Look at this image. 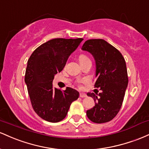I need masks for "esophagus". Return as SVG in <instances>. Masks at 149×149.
I'll use <instances>...</instances> for the list:
<instances>
[{
  "mask_svg": "<svg viewBox=\"0 0 149 149\" xmlns=\"http://www.w3.org/2000/svg\"><path fill=\"white\" fill-rule=\"evenodd\" d=\"M79 96L81 97V98H85V97H86L87 96H86V93H79Z\"/></svg>",
  "mask_w": 149,
  "mask_h": 149,
  "instance_id": "34e87169",
  "label": "esophagus"
}]
</instances>
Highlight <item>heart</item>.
<instances>
[{"label": "heart", "mask_w": 149, "mask_h": 149, "mask_svg": "<svg viewBox=\"0 0 149 149\" xmlns=\"http://www.w3.org/2000/svg\"><path fill=\"white\" fill-rule=\"evenodd\" d=\"M79 59L80 63H82V62L86 61V60H88V58L86 56H85V55L81 54L79 57ZM81 80H79V81H78V83H81Z\"/></svg>", "instance_id": "obj_1"}]
</instances>
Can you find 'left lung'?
<instances>
[{"instance_id": "obj_1", "label": "left lung", "mask_w": 149, "mask_h": 149, "mask_svg": "<svg viewBox=\"0 0 149 149\" xmlns=\"http://www.w3.org/2000/svg\"><path fill=\"white\" fill-rule=\"evenodd\" d=\"M81 50L90 53L94 58V86L101 90L98 96L94 93H87L94 100L95 106L86 111V115L95 123H107L116 116L123 104L128 84L126 63L121 53L103 39L87 40Z\"/></svg>"}]
</instances>
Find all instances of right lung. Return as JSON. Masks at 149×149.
<instances>
[{"mask_svg": "<svg viewBox=\"0 0 149 149\" xmlns=\"http://www.w3.org/2000/svg\"><path fill=\"white\" fill-rule=\"evenodd\" d=\"M83 40L51 39L38 46L28 60L24 81L34 111L43 120L51 123L63 120L71 103L79 98L77 90L67 87L62 91L53 87V81Z\"/></svg>", "mask_w": 149, "mask_h": 149, "instance_id": "right-lung-1", "label": "right lung"}]
</instances>
